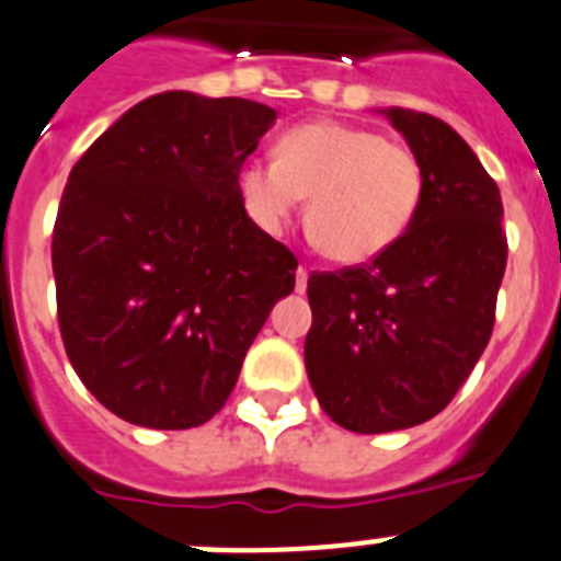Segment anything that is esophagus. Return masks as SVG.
Returning <instances> with one entry per match:
<instances>
[{
    "mask_svg": "<svg viewBox=\"0 0 561 561\" xmlns=\"http://www.w3.org/2000/svg\"><path fill=\"white\" fill-rule=\"evenodd\" d=\"M306 286H309V270H306V266H300V270H297L295 289L297 291H306Z\"/></svg>",
    "mask_w": 561,
    "mask_h": 561,
    "instance_id": "1",
    "label": "esophagus"
}]
</instances>
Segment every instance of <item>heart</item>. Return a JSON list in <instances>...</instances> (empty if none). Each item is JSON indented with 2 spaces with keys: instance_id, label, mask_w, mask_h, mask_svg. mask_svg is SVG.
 Returning a JSON list of instances; mask_svg holds the SVG:
<instances>
[{
  "instance_id": "b5f03b06",
  "label": "heart",
  "mask_w": 561,
  "mask_h": 561,
  "mask_svg": "<svg viewBox=\"0 0 561 561\" xmlns=\"http://www.w3.org/2000/svg\"><path fill=\"white\" fill-rule=\"evenodd\" d=\"M241 196L266 230L295 219L306 196L309 225L340 264H365L399 241L424 196V168L413 148L370 128L309 123L284 134L277 160L241 171Z\"/></svg>"
}]
</instances>
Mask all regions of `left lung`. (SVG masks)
<instances>
[{"mask_svg":"<svg viewBox=\"0 0 561 561\" xmlns=\"http://www.w3.org/2000/svg\"><path fill=\"white\" fill-rule=\"evenodd\" d=\"M385 114L424 168L413 225L370 264L309 277V381L331 421L362 435L453 401L489 345L508 257L497 182L463 137L433 114Z\"/></svg>","mask_w":561,"mask_h":561,"instance_id":"8db88e82","label":"left lung"}]
</instances>
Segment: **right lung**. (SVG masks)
I'll use <instances>...</instances> for the list:
<instances>
[{
    "label": "right lung",
    "instance_id": "right-lung-1",
    "mask_svg": "<svg viewBox=\"0 0 561 561\" xmlns=\"http://www.w3.org/2000/svg\"><path fill=\"white\" fill-rule=\"evenodd\" d=\"M244 98L162 92L69 171L53 275L69 362L128 424L191 430L225 408L297 257L247 216L241 165L275 123Z\"/></svg>",
    "mask_w": 561,
    "mask_h": 561
}]
</instances>
